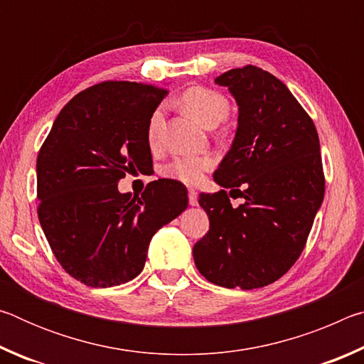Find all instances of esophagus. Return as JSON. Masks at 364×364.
Returning a JSON list of instances; mask_svg holds the SVG:
<instances>
[{"label":"esophagus","instance_id":"1","mask_svg":"<svg viewBox=\"0 0 364 364\" xmlns=\"http://www.w3.org/2000/svg\"><path fill=\"white\" fill-rule=\"evenodd\" d=\"M188 199H189V204H191V205H197V204H199V200H197V191L189 189V191H188Z\"/></svg>","mask_w":364,"mask_h":364}]
</instances>
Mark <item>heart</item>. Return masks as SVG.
Returning a JSON list of instances; mask_svg holds the SVG:
<instances>
[{"instance_id":"b5f03b06","label":"heart","mask_w":364,"mask_h":364,"mask_svg":"<svg viewBox=\"0 0 364 364\" xmlns=\"http://www.w3.org/2000/svg\"><path fill=\"white\" fill-rule=\"evenodd\" d=\"M181 106L189 115H193L202 125L212 128L225 119L230 112V101L218 91L205 88V86H193L188 88L180 97ZM164 123V106L152 110L147 120L146 139L151 147H156L160 141ZM215 165L212 154H186L178 156L162 168V175L170 180L181 181L184 184H197L202 181L205 171Z\"/></svg>"}]
</instances>
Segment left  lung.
<instances>
[{"mask_svg":"<svg viewBox=\"0 0 364 364\" xmlns=\"http://www.w3.org/2000/svg\"><path fill=\"white\" fill-rule=\"evenodd\" d=\"M239 106L237 132L213 173L221 191L199 196L210 228L194 244L199 273L244 291L284 276L305 249L324 197L315 123L279 78L255 65L215 78ZM226 188L245 198L234 209Z\"/></svg>","mask_w":364,"mask_h":364,"instance_id":"left-lung-1","label":"left lung"}]
</instances>
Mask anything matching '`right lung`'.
I'll use <instances>...</instances> for the list:
<instances>
[{"label": "right lung", "mask_w": 364, "mask_h": 364, "mask_svg": "<svg viewBox=\"0 0 364 364\" xmlns=\"http://www.w3.org/2000/svg\"><path fill=\"white\" fill-rule=\"evenodd\" d=\"M168 91L107 80L73 96L36 159L38 218L54 257L90 287H114L143 271L154 234L188 207L180 181L120 194L127 173L152 164L147 120Z\"/></svg>", "instance_id": "right-lung-1"}]
</instances>
